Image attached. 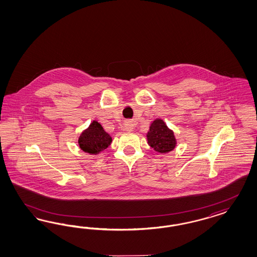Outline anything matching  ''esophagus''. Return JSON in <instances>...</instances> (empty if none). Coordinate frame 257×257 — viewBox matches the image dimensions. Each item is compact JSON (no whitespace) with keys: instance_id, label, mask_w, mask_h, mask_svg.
<instances>
[{"instance_id":"esophagus-1","label":"esophagus","mask_w":257,"mask_h":257,"mask_svg":"<svg viewBox=\"0 0 257 257\" xmlns=\"http://www.w3.org/2000/svg\"><path fill=\"white\" fill-rule=\"evenodd\" d=\"M123 128L127 132H132L134 128H135V125L131 120H127V121H125V123L123 124Z\"/></svg>"}]
</instances>
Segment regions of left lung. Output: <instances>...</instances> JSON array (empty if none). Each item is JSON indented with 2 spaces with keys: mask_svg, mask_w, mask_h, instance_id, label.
I'll return each mask as SVG.
<instances>
[{
  "mask_svg": "<svg viewBox=\"0 0 257 257\" xmlns=\"http://www.w3.org/2000/svg\"><path fill=\"white\" fill-rule=\"evenodd\" d=\"M147 140L152 148L161 154L170 153L176 147L174 133L160 118L154 120L150 126Z\"/></svg>",
  "mask_w": 257,
  "mask_h": 257,
  "instance_id": "8db88e82",
  "label": "left lung"
}]
</instances>
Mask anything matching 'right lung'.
<instances>
[{"mask_svg":"<svg viewBox=\"0 0 257 257\" xmlns=\"http://www.w3.org/2000/svg\"><path fill=\"white\" fill-rule=\"evenodd\" d=\"M112 142V138L98 121L93 120L88 128L81 134L78 143L80 149L89 155H98Z\"/></svg>","mask_w":257,"mask_h":257,"instance_id":"obj_1","label":"right lung"}]
</instances>
